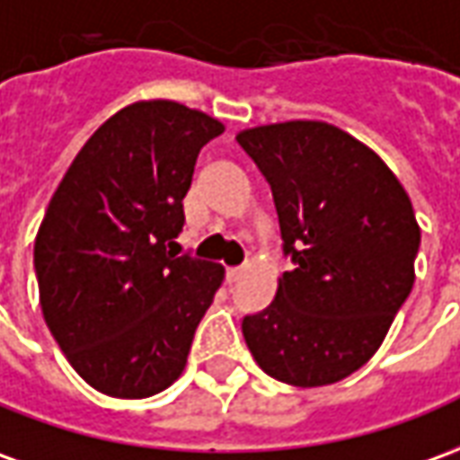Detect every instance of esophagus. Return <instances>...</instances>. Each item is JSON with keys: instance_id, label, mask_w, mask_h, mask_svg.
Returning <instances> with one entry per match:
<instances>
[{"instance_id": "34e87169", "label": "esophagus", "mask_w": 460, "mask_h": 460, "mask_svg": "<svg viewBox=\"0 0 460 460\" xmlns=\"http://www.w3.org/2000/svg\"><path fill=\"white\" fill-rule=\"evenodd\" d=\"M240 275H243V270L240 268H227V272H225V278H227V283L233 285L240 280Z\"/></svg>"}]
</instances>
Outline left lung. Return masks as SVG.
<instances>
[{"mask_svg": "<svg viewBox=\"0 0 460 460\" xmlns=\"http://www.w3.org/2000/svg\"><path fill=\"white\" fill-rule=\"evenodd\" d=\"M240 147L268 180L283 272L270 305L243 318L250 353L297 388L366 366L416 280L420 227L411 198L376 152L328 122L243 129Z\"/></svg>", "mask_w": 460, "mask_h": 460, "instance_id": "obj_1", "label": "left lung"}]
</instances>
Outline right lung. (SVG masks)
Segmentation results:
<instances>
[{
    "label": "right lung",
    "instance_id": "1",
    "mask_svg": "<svg viewBox=\"0 0 460 460\" xmlns=\"http://www.w3.org/2000/svg\"><path fill=\"white\" fill-rule=\"evenodd\" d=\"M223 122L172 100L128 104L62 177L34 240L47 328L72 368L112 398L180 378L225 268L177 258L182 198Z\"/></svg>",
    "mask_w": 460,
    "mask_h": 460
}]
</instances>
